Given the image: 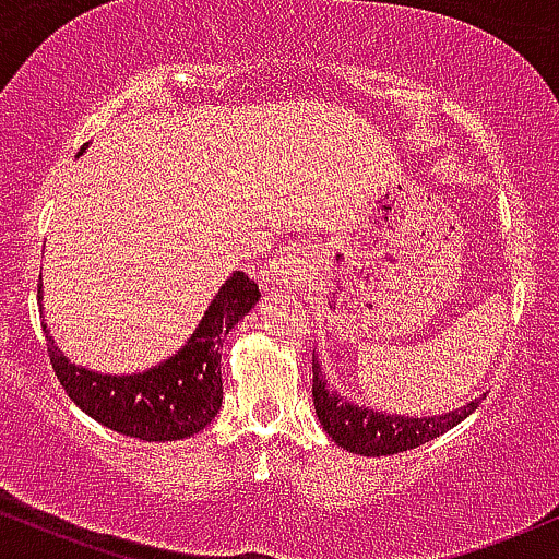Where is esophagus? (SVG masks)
<instances>
[{"mask_svg": "<svg viewBox=\"0 0 559 559\" xmlns=\"http://www.w3.org/2000/svg\"><path fill=\"white\" fill-rule=\"evenodd\" d=\"M307 271H310V252H307L301 243H294V247H286L284 252L271 262V271H267V275H271L275 286L292 288L297 286L299 281H305Z\"/></svg>", "mask_w": 559, "mask_h": 559, "instance_id": "obj_1", "label": "esophagus"}]
</instances>
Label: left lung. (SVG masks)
<instances>
[{"label":"left lung","mask_w":559,"mask_h":559,"mask_svg":"<svg viewBox=\"0 0 559 559\" xmlns=\"http://www.w3.org/2000/svg\"><path fill=\"white\" fill-rule=\"evenodd\" d=\"M312 400H316V413L323 431L346 452L365 454V457H383V454L407 452V449L426 444L465 420L480 402L476 400L465 407L452 409V413L431 415V418L383 415L355 402H346V396L333 391L323 378L316 355H312Z\"/></svg>","instance_id":"obj_1"}]
</instances>
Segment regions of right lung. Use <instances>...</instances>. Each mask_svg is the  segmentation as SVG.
Segmentation results:
<instances>
[{
    "mask_svg": "<svg viewBox=\"0 0 559 559\" xmlns=\"http://www.w3.org/2000/svg\"><path fill=\"white\" fill-rule=\"evenodd\" d=\"M258 284L249 275L234 273L210 301L202 323L183 349L144 373L102 376L79 368L57 349L55 338L47 333L49 360L70 400L110 431L141 441L186 439L202 431L221 409L223 336L258 305Z\"/></svg>",
    "mask_w": 559,
    "mask_h": 559,
    "instance_id": "add662e5",
    "label": "right lung"
}]
</instances>
